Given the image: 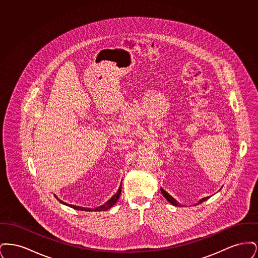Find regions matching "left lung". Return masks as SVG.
Returning <instances> with one entry per match:
<instances>
[{"instance_id":"8db88e82","label":"left lung","mask_w":258,"mask_h":258,"mask_svg":"<svg viewBox=\"0 0 258 258\" xmlns=\"http://www.w3.org/2000/svg\"><path fill=\"white\" fill-rule=\"evenodd\" d=\"M160 191H161V194L163 195V197L166 198V200L169 202V203H171L172 205H174V206H180L181 207V204L176 200V199H174L173 197L168 194V192H166L162 187H160ZM210 197H204V198H202V199H200L199 201H198V203H197V205L198 204H200V203H202V202H204V201H206L207 199H209Z\"/></svg>"}]
</instances>
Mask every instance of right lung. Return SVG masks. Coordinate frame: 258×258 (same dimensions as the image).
Segmentation results:
<instances>
[{"instance_id": "right-lung-1", "label": "right lung", "mask_w": 258, "mask_h": 258, "mask_svg": "<svg viewBox=\"0 0 258 258\" xmlns=\"http://www.w3.org/2000/svg\"><path fill=\"white\" fill-rule=\"evenodd\" d=\"M121 191H122V184L120 185L118 191H117L113 197H111L110 199H109L105 204H103V205H101V206H99V207H97V208L95 209L84 208V207H80V206H75V205H72V204H68V203H66V202L60 200L56 196H55V197L61 202V204L67 205V206H69V207H71V208L75 209V210L86 211V212H92V211H95V212H102V211H107V210H109L111 207H113V205H114V204L117 202V200L119 199L120 195H121Z\"/></svg>"}]
</instances>
